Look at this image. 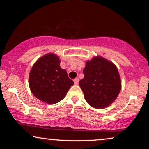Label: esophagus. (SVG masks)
I'll return each instance as SVG.
<instances>
[{
  "instance_id": "34e87169",
  "label": "esophagus",
  "mask_w": 149,
  "mask_h": 149,
  "mask_svg": "<svg viewBox=\"0 0 149 149\" xmlns=\"http://www.w3.org/2000/svg\"><path fill=\"white\" fill-rule=\"evenodd\" d=\"M79 79L78 78V77H77V78H75L74 79V83L75 85H77L79 83Z\"/></svg>"
}]
</instances>
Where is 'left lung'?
I'll use <instances>...</instances> for the list:
<instances>
[{"label":"left lung","mask_w":149,"mask_h":149,"mask_svg":"<svg viewBox=\"0 0 149 149\" xmlns=\"http://www.w3.org/2000/svg\"><path fill=\"white\" fill-rule=\"evenodd\" d=\"M83 72L85 77L79 84L89 105L103 109L117 98L121 83L115 64L102 57H95L87 61Z\"/></svg>","instance_id":"8db88e82"}]
</instances>
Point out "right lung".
Masks as SVG:
<instances>
[{"label": "right lung", "mask_w": 149, "mask_h": 149, "mask_svg": "<svg viewBox=\"0 0 149 149\" xmlns=\"http://www.w3.org/2000/svg\"><path fill=\"white\" fill-rule=\"evenodd\" d=\"M56 55L49 54L36 61L30 72L29 85L34 96L49 104L58 103L74 82L60 66Z\"/></svg>", "instance_id": "add662e5"}]
</instances>
